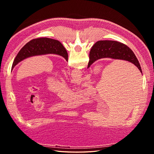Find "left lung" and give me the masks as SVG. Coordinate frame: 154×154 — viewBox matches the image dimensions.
I'll list each match as a JSON object with an SVG mask.
<instances>
[{
    "mask_svg": "<svg viewBox=\"0 0 154 154\" xmlns=\"http://www.w3.org/2000/svg\"><path fill=\"white\" fill-rule=\"evenodd\" d=\"M46 54H58L68 60L67 51L59 41L49 38H36L29 41L20 49L14 60L11 70L26 58Z\"/></svg>",
    "mask_w": 154,
    "mask_h": 154,
    "instance_id": "8db88e82",
    "label": "left lung"
}]
</instances>
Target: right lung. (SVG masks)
Returning <instances> with one entry per match:
<instances>
[{
    "mask_svg": "<svg viewBox=\"0 0 154 154\" xmlns=\"http://www.w3.org/2000/svg\"><path fill=\"white\" fill-rule=\"evenodd\" d=\"M103 58L124 60L134 63L142 73L138 60L128 46L117 41L100 40L92 46L89 54L88 68L97 60Z\"/></svg>",
    "mask_w": 154,
    "mask_h": 154,
    "instance_id": "1",
    "label": "right lung"
}]
</instances>
